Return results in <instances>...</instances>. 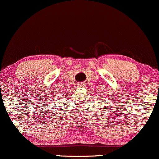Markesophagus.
I'll list each match as a JSON object with an SVG mask.
<instances>
[{
  "label": "esophagus",
  "instance_id": "esophagus-1",
  "mask_svg": "<svg viewBox=\"0 0 159 159\" xmlns=\"http://www.w3.org/2000/svg\"><path fill=\"white\" fill-rule=\"evenodd\" d=\"M78 86H80V87H83V86H84V84H78Z\"/></svg>",
  "mask_w": 159,
  "mask_h": 159
}]
</instances>
